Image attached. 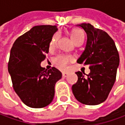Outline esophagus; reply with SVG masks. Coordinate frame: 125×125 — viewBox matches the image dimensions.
Segmentation results:
<instances>
[{
  "mask_svg": "<svg viewBox=\"0 0 125 125\" xmlns=\"http://www.w3.org/2000/svg\"><path fill=\"white\" fill-rule=\"evenodd\" d=\"M68 75V73H66V72H63V73H62V76L63 77H66Z\"/></svg>",
  "mask_w": 125,
  "mask_h": 125,
  "instance_id": "esophagus-1",
  "label": "esophagus"
}]
</instances>
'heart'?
Here are the masks:
<instances>
[{
    "label": "heart",
    "mask_w": 125,
    "mask_h": 125,
    "mask_svg": "<svg viewBox=\"0 0 125 125\" xmlns=\"http://www.w3.org/2000/svg\"><path fill=\"white\" fill-rule=\"evenodd\" d=\"M70 37H71V40L75 43L76 41L79 40L80 39H84V33L81 30L74 29L71 30V32H70ZM57 35L55 34L52 38L51 41L50 42V49L54 48V46L57 44ZM71 61H72V58L70 56L58 55L54 59L53 63H54V66L60 70H65L68 66V63Z\"/></svg>",
    "instance_id": "b5f03b06"
}]
</instances>
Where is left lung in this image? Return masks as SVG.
Instances as JSON below:
<instances>
[{
  "label": "left lung",
  "instance_id": "1",
  "mask_svg": "<svg viewBox=\"0 0 125 125\" xmlns=\"http://www.w3.org/2000/svg\"><path fill=\"white\" fill-rule=\"evenodd\" d=\"M86 34L85 49L78 63L88 65L90 73H75L77 82L72 86L77 100L86 105H97L105 101L115 82L120 63L119 54L114 40L107 33L90 23L77 25Z\"/></svg>",
  "mask_w": 125,
  "mask_h": 125
}]
</instances>
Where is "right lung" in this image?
Masks as SVG:
<instances>
[{"instance_id": "1", "label": "right lung", "mask_w": 125, "mask_h": 125, "mask_svg": "<svg viewBox=\"0 0 125 125\" xmlns=\"http://www.w3.org/2000/svg\"><path fill=\"white\" fill-rule=\"evenodd\" d=\"M57 30L55 25L34 26L19 37L11 48L8 72L14 91L29 107L50 104L54 98L55 84L62 77L54 67L47 71L41 66Z\"/></svg>"}]
</instances>
